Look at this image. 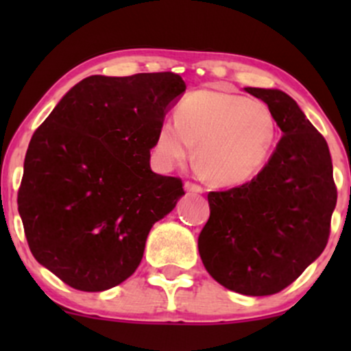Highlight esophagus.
Wrapping results in <instances>:
<instances>
[{
  "mask_svg": "<svg viewBox=\"0 0 351 351\" xmlns=\"http://www.w3.org/2000/svg\"><path fill=\"white\" fill-rule=\"evenodd\" d=\"M184 189H186L188 193H203V188H201L199 184L191 183V181H186V183H184Z\"/></svg>",
  "mask_w": 351,
  "mask_h": 351,
  "instance_id": "esophagus-1",
  "label": "esophagus"
}]
</instances>
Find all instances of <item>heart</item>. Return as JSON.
Here are the masks:
<instances>
[{
    "mask_svg": "<svg viewBox=\"0 0 351 351\" xmlns=\"http://www.w3.org/2000/svg\"><path fill=\"white\" fill-rule=\"evenodd\" d=\"M277 123L264 102L215 88L184 95L175 119H165L153 143L162 170L184 163L196 150L204 176L217 186L251 180L271 155Z\"/></svg>",
    "mask_w": 351,
    "mask_h": 351,
    "instance_id": "obj_1",
    "label": "heart"
}]
</instances>
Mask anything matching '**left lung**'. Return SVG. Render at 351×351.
I'll return each instance as SVG.
<instances>
[{
	"mask_svg": "<svg viewBox=\"0 0 351 351\" xmlns=\"http://www.w3.org/2000/svg\"><path fill=\"white\" fill-rule=\"evenodd\" d=\"M244 90L267 104L282 136L251 181L209 193L198 249L216 282L261 297L291 285L324 252L337 186L328 145L295 100L279 88Z\"/></svg>",
	"mask_w": 351,
	"mask_h": 351,
	"instance_id": "8db88e82",
	"label": "left lung"
}]
</instances>
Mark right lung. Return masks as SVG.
Returning <instances> with one entry per match:
<instances>
[{
  "label": "right lung",
  "mask_w": 351,
  "mask_h": 351,
  "mask_svg": "<svg viewBox=\"0 0 351 351\" xmlns=\"http://www.w3.org/2000/svg\"><path fill=\"white\" fill-rule=\"evenodd\" d=\"M186 88L173 72L90 75L59 100L24 158L18 211L31 252L71 287L102 292L138 267L148 232L184 195L150 150Z\"/></svg>",
  "instance_id": "1"
}]
</instances>
